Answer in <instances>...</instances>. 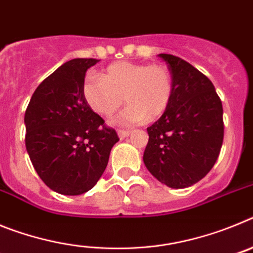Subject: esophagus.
Returning a JSON list of instances; mask_svg holds the SVG:
<instances>
[{
  "label": "esophagus",
  "instance_id": "esophagus-1",
  "mask_svg": "<svg viewBox=\"0 0 253 253\" xmlns=\"http://www.w3.org/2000/svg\"><path fill=\"white\" fill-rule=\"evenodd\" d=\"M118 134H119V137L122 138H126L129 135V134H130V130H124V129H119V130H118Z\"/></svg>",
  "mask_w": 253,
  "mask_h": 253
}]
</instances>
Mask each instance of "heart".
Returning a JSON list of instances; mask_svg holds the SVG:
<instances>
[{"mask_svg": "<svg viewBox=\"0 0 253 253\" xmlns=\"http://www.w3.org/2000/svg\"><path fill=\"white\" fill-rule=\"evenodd\" d=\"M87 105L101 116H111L128 107L115 119L116 124L134 125L160 118L173 95V77L165 64L120 60L104 69L101 77L88 75L82 84Z\"/></svg>", "mask_w": 253, "mask_h": 253, "instance_id": "b5f03b06", "label": "heart"}]
</instances>
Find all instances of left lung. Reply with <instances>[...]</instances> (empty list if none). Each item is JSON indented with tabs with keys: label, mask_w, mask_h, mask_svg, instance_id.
Masks as SVG:
<instances>
[{
	"label": "left lung",
	"mask_w": 253,
	"mask_h": 253,
	"mask_svg": "<svg viewBox=\"0 0 253 253\" xmlns=\"http://www.w3.org/2000/svg\"><path fill=\"white\" fill-rule=\"evenodd\" d=\"M173 77L167 110L147 128L143 154L154 177L173 189L196 184L213 169L224 138L222 100L209 78L186 60L160 54Z\"/></svg>",
	"instance_id": "obj_1"
}]
</instances>
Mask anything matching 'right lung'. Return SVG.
<instances>
[{
    "label": "right lung",
    "mask_w": 253,
    "mask_h": 253,
    "mask_svg": "<svg viewBox=\"0 0 253 253\" xmlns=\"http://www.w3.org/2000/svg\"><path fill=\"white\" fill-rule=\"evenodd\" d=\"M99 59L68 60L38 86L25 111V144L44 184L62 195L92 189L119 137L84 99V75Z\"/></svg>",
    "instance_id": "1"
}]
</instances>
